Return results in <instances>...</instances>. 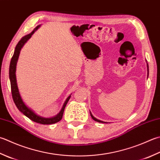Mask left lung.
<instances>
[{"label":"left lung","instance_id":"8db88e82","mask_svg":"<svg viewBox=\"0 0 160 160\" xmlns=\"http://www.w3.org/2000/svg\"><path fill=\"white\" fill-rule=\"evenodd\" d=\"M146 63H147V61H146ZM147 70H148V63H147ZM90 115H91V117H92V118H93V120L94 121H97V122H99V123H108L107 122H105V121H101V120H99V119H98V118H95L94 117H93V116L92 115V114L91 113V112H90Z\"/></svg>","mask_w":160,"mask_h":160}]
</instances>
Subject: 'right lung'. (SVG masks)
<instances>
[{"label":"right lung","instance_id":"obj_1","mask_svg":"<svg viewBox=\"0 0 160 160\" xmlns=\"http://www.w3.org/2000/svg\"><path fill=\"white\" fill-rule=\"evenodd\" d=\"M41 26V25L37 26L32 32L27 34V35L23 37L18 42L17 45L16 46V48L14 50V55L12 56L11 59L10 64H9V80H10L11 84V90H12V98L15 103L16 106L18 108L21 113H23L25 116H26L28 118H29L30 120H32L36 123L43 124V125H49V124H53L55 123H58L59 121L62 119V116H63V113L64 111V109L66 105H67L68 101H69L71 98V95L68 97L66 100L63 106L61 109L60 112L59 113L55 115V117H50V118H46L41 117V116L37 114L32 109L28 108L22 99L21 96L19 93V91H18V88L17 86V77H16V69H17V64L18 57H19L20 51L21 48H23L25 43H26L29 39L32 37V34L34 33L36 30H38V28Z\"/></svg>","mask_w":160,"mask_h":160}]
</instances>
